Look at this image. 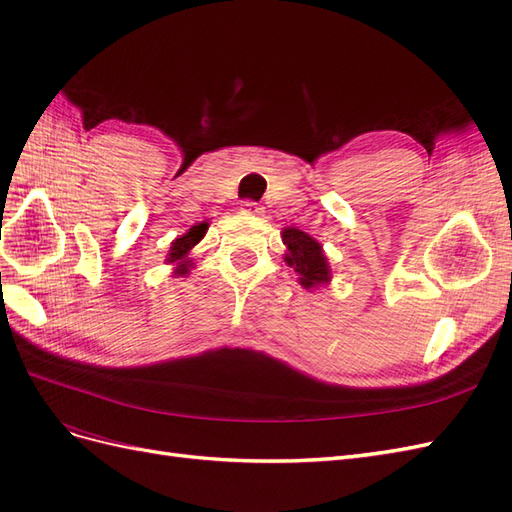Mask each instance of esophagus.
<instances>
[{"label": "esophagus", "instance_id": "obj_1", "mask_svg": "<svg viewBox=\"0 0 512 512\" xmlns=\"http://www.w3.org/2000/svg\"><path fill=\"white\" fill-rule=\"evenodd\" d=\"M241 211L245 215H262V207L258 203H254V200H243Z\"/></svg>", "mask_w": 512, "mask_h": 512}]
</instances>
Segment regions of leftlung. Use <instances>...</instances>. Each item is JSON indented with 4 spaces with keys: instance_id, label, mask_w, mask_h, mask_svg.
<instances>
[{
    "instance_id": "obj_1",
    "label": "left lung",
    "mask_w": 512,
    "mask_h": 512,
    "mask_svg": "<svg viewBox=\"0 0 512 512\" xmlns=\"http://www.w3.org/2000/svg\"><path fill=\"white\" fill-rule=\"evenodd\" d=\"M282 241L286 245V265L299 273V284L307 290H314L331 282V269L322 245L299 228H284Z\"/></svg>"
}]
</instances>
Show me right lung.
I'll return each instance as SVG.
<instances>
[{
	"instance_id": "obj_1",
	"label": "right lung",
	"mask_w": 512,
	"mask_h": 512,
	"mask_svg": "<svg viewBox=\"0 0 512 512\" xmlns=\"http://www.w3.org/2000/svg\"><path fill=\"white\" fill-rule=\"evenodd\" d=\"M209 224L203 222V224H196L192 226L185 235H181L179 239H175L173 243H170V250H168V256H166V262L168 265H175V271L173 275L181 277V275H188L190 269H192V260H190V252L192 247L205 237Z\"/></svg>"
}]
</instances>
